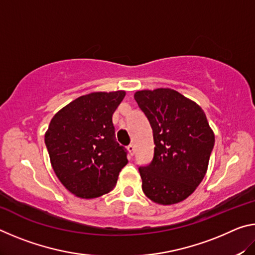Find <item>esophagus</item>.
I'll list each match as a JSON object with an SVG mask.
<instances>
[{
	"label": "esophagus",
	"instance_id": "esophagus-1",
	"mask_svg": "<svg viewBox=\"0 0 255 255\" xmlns=\"http://www.w3.org/2000/svg\"><path fill=\"white\" fill-rule=\"evenodd\" d=\"M127 149H128L129 154H130V156H132V155H133V152H135V146H133L132 144L128 145V146H127Z\"/></svg>",
	"mask_w": 255,
	"mask_h": 255
}]
</instances>
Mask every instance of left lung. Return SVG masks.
Returning a JSON list of instances; mask_svg holds the SVG:
<instances>
[{
  "label": "left lung",
  "instance_id": "left-lung-1",
  "mask_svg": "<svg viewBox=\"0 0 255 255\" xmlns=\"http://www.w3.org/2000/svg\"><path fill=\"white\" fill-rule=\"evenodd\" d=\"M153 130L154 156L139 166L141 189L150 200L173 205L188 198L206 174L215 136L201 108L171 89L135 93Z\"/></svg>",
  "mask_w": 255,
  "mask_h": 255
}]
</instances>
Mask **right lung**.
Masks as SVG:
<instances>
[{"mask_svg": "<svg viewBox=\"0 0 255 255\" xmlns=\"http://www.w3.org/2000/svg\"><path fill=\"white\" fill-rule=\"evenodd\" d=\"M125 94H86L51 119L45 144L56 175L73 195L91 199L111 191L128 163L127 149L118 144L112 124Z\"/></svg>", "mask_w": 255, "mask_h": 255, "instance_id": "obj_1", "label": "right lung"}]
</instances>
